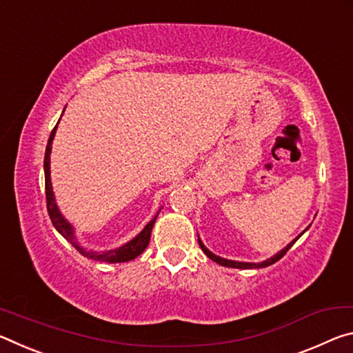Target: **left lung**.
Returning <instances> with one entry per match:
<instances>
[{"label":"left lung","instance_id":"left-lung-1","mask_svg":"<svg viewBox=\"0 0 353 353\" xmlns=\"http://www.w3.org/2000/svg\"><path fill=\"white\" fill-rule=\"evenodd\" d=\"M311 227V225H308L307 228H305L302 233H300L296 239H292L290 244H288L285 248H281L280 252H276L274 256H270V258H268V259H264V261H261V263H244V261H233V259H227V258H222V256H217L216 253H212L210 248H206V245L203 244V242H201V239L199 238V244H200V248L201 250H203V253L205 255L210 258V259H212V261L214 263H217V264H221V265H225V268H233V269H261V268H268V265H270V264H274V263H276L279 261L280 258H283L286 255V252L290 250V248L296 244V241L300 238V236H302L305 231H307L308 228Z\"/></svg>","mask_w":353,"mask_h":353}]
</instances>
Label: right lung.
<instances>
[{"mask_svg": "<svg viewBox=\"0 0 353 353\" xmlns=\"http://www.w3.org/2000/svg\"><path fill=\"white\" fill-rule=\"evenodd\" d=\"M65 111V109H63ZM63 114V112H62ZM61 120V119H59ZM57 125L59 122L56 123L54 130L51 131L50 139H48V143H46V150H45V159H43V170H45V194H46V210H48V214L51 222H53L54 228L59 231L61 236H63V239H67L70 244L77 248V250L81 253V255H84L85 258H90V259H95V261H103V263H126V261H131V259L137 258L141 253L145 250L148 242H150V236H152V230H153V225L156 222V219H158L159 211L163 210V206L159 208V211L156 212V216L150 221L143 230L139 233L137 236H134L131 241L126 242V244L120 245L117 248H112V250H105V252H100V250H90V248H85L79 244V241L77 238V231H74L73 225L67 221L65 217L62 216V212L59 210V206L56 203V199H54V192H53V184H51V175H50V154H51V145H53V139L56 134V130H57Z\"/></svg>", "mask_w": 353, "mask_h": 353, "instance_id": "add662e5", "label": "right lung"}]
</instances>
